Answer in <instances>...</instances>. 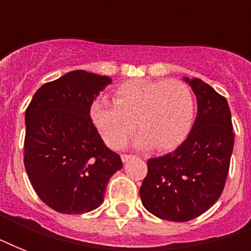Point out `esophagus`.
<instances>
[{"label":"esophagus","instance_id":"esophagus-1","mask_svg":"<svg viewBox=\"0 0 251 251\" xmlns=\"http://www.w3.org/2000/svg\"><path fill=\"white\" fill-rule=\"evenodd\" d=\"M131 157H133L131 155H126V153H124V155H121V160L124 161V163H126V161H129Z\"/></svg>","mask_w":251,"mask_h":251}]
</instances>
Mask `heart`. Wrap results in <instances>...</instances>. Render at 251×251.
I'll return each instance as SVG.
<instances>
[{
    "mask_svg": "<svg viewBox=\"0 0 251 251\" xmlns=\"http://www.w3.org/2000/svg\"><path fill=\"white\" fill-rule=\"evenodd\" d=\"M113 101L98 99L90 106L91 120L106 145L118 149L141 130L134 145L168 150L182 141L190 127L194 101L181 80L134 79L114 91Z\"/></svg>",
    "mask_w": 251,
    "mask_h": 251,
    "instance_id": "heart-1",
    "label": "heart"
}]
</instances>
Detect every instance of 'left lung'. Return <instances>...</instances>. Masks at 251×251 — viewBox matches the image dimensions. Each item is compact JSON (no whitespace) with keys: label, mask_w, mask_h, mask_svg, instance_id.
<instances>
[{"label":"left lung","mask_w":251,"mask_h":251,"mask_svg":"<svg viewBox=\"0 0 251 251\" xmlns=\"http://www.w3.org/2000/svg\"><path fill=\"white\" fill-rule=\"evenodd\" d=\"M183 80L198 105L190 134L173 152L147 161L139 190L146 210L171 222H189L214 206L226 185L234 145L226 99L202 79Z\"/></svg>","instance_id":"left-lung-1"}]
</instances>
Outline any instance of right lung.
<instances>
[{
	"instance_id": "obj_1",
	"label": "right lung",
	"mask_w": 251,
	"mask_h": 251,
	"mask_svg": "<svg viewBox=\"0 0 251 251\" xmlns=\"http://www.w3.org/2000/svg\"><path fill=\"white\" fill-rule=\"evenodd\" d=\"M110 83L109 76L74 70L43 84L25 109V172L39 198L57 212L98 208L122 168L90 116L91 104Z\"/></svg>"
}]
</instances>
